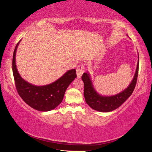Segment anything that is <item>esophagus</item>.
I'll return each instance as SVG.
<instances>
[{"instance_id":"esophagus-1","label":"esophagus","mask_w":152,"mask_h":152,"mask_svg":"<svg viewBox=\"0 0 152 152\" xmlns=\"http://www.w3.org/2000/svg\"><path fill=\"white\" fill-rule=\"evenodd\" d=\"M84 70H85L84 67H83L82 65H79L76 68V74L78 78H81L83 73L84 72Z\"/></svg>"}]
</instances>
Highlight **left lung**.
I'll return each instance as SVG.
<instances>
[{
    "label": "left lung",
    "mask_w": 152,
    "mask_h": 152,
    "mask_svg": "<svg viewBox=\"0 0 152 152\" xmlns=\"http://www.w3.org/2000/svg\"><path fill=\"white\" fill-rule=\"evenodd\" d=\"M138 66H139V57L138 59L136 72L129 86L123 91L112 96H106L99 95L94 89L89 74L88 72L83 73L82 76V80L84 83L83 93L87 104L93 110L101 112H111L119 108L129 97L134 91L137 82Z\"/></svg>",
    "instance_id": "obj_1"
}]
</instances>
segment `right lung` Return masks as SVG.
Returning a JSON list of instances; mask_svg holds the SVG:
<instances>
[{"instance_id": "obj_1", "label": "right lung", "mask_w": 152, "mask_h": 152, "mask_svg": "<svg viewBox=\"0 0 152 152\" xmlns=\"http://www.w3.org/2000/svg\"><path fill=\"white\" fill-rule=\"evenodd\" d=\"M19 42L15 48L12 59L13 75L18 94L25 103L37 110L47 112L56 108L62 102L68 87L76 78V70L67 71L50 84L43 86L31 84L21 78L16 68L15 55Z\"/></svg>"}]
</instances>
